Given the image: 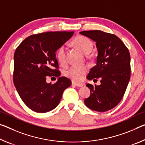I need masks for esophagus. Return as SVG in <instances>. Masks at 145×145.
Returning a JSON list of instances; mask_svg holds the SVG:
<instances>
[{"label": "esophagus", "instance_id": "34e87169", "mask_svg": "<svg viewBox=\"0 0 145 145\" xmlns=\"http://www.w3.org/2000/svg\"><path fill=\"white\" fill-rule=\"evenodd\" d=\"M72 84L73 86H77V87H82L83 86V84H81V83H77V82H72Z\"/></svg>", "mask_w": 145, "mask_h": 145}]
</instances>
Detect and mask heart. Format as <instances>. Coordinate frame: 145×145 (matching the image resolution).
<instances>
[{"instance_id":"heart-1","label":"heart","mask_w":145,"mask_h":145,"mask_svg":"<svg viewBox=\"0 0 145 145\" xmlns=\"http://www.w3.org/2000/svg\"><path fill=\"white\" fill-rule=\"evenodd\" d=\"M72 42L75 47L84 54H89L93 47L91 40L82 35L76 37L73 40ZM56 56L59 63L63 66L65 65L66 64V48L65 46H61L57 50ZM88 70V68L87 66H72L66 71L65 75L73 81L80 82L84 79Z\"/></svg>"}]
</instances>
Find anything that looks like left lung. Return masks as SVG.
I'll return each instance as SVG.
<instances>
[{"mask_svg": "<svg viewBox=\"0 0 145 145\" xmlns=\"http://www.w3.org/2000/svg\"><path fill=\"white\" fill-rule=\"evenodd\" d=\"M96 42L98 56L96 65L87 79H100L101 84H87L90 95L84 100L87 107L106 112L116 106L122 99L130 78V55L118 37L100 30L80 32Z\"/></svg>", "mask_w": 145, "mask_h": 145, "instance_id": "8db88e82", "label": "left lung"}]
</instances>
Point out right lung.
Masks as SVG:
<instances>
[{
    "label": "right lung",
    "mask_w": 145,
    "mask_h": 145,
    "mask_svg": "<svg viewBox=\"0 0 145 145\" xmlns=\"http://www.w3.org/2000/svg\"><path fill=\"white\" fill-rule=\"evenodd\" d=\"M73 33L35 34L24 39L16 49L13 83L22 101L33 111L45 113L54 109L60 103L64 89L72 84L65 77H59L53 85L47 84L46 79L61 75L56 52Z\"/></svg>",
    "instance_id": "1"
}]
</instances>
